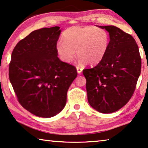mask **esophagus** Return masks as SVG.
Returning a JSON list of instances; mask_svg holds the SVG:
<instances>
[{"mask_svg": "<svg viewBox=\"0 0 148 148\" xmlns=\"http://www.w3.org/2000/svg\"><path fill=\"white\" fill-rule=\"evenodd\" d=\"M76 69H77V72H78V73H79V74H80L82 72V68H80V67H79V66H76Z\"/></svg>", "mask_w": 148, "mask_h": 148, "instance_id": "esophagus-1", "label": "esophagus"}]
</instances>
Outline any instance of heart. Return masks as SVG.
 I'll return each mask as SVG.
<instances>
[{
    "label": "heart",
    "mask_w": 148,
    "mask_h": 148,
    "mask_svg": "<svg viewBox=\"0 0 148 148\" xmlns=\"http://www.w3.org/2000/svg\"><path fill=\"white\" fill-rule=\"evenodd\" d=\"M62 39L56 49L62 61L70 63L77 50L81 62L95 65L104 57L108 48L110 37L106 30L95 26H74L63 32Z\"/></svg>",
    "instance_id": "obj_1"
}]
</instances>
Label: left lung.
<instances>
[{"label":"left lung","instance_id":"8db88e82","mask_svg":"<svg viewBox=\"0 0 148 148\" xmlns=\"http://www.w3.org/2000/svg\"><path fill=\"white\" fill-rule=\"evenodd\" d=\"M110 34L108 48L93 68L83 70L90 105L97 111H118L130 100L141 73L138 46L132 35L114 26H100Z\"/></svg>","mask_w":148,"mask_h":148}]
</instances>
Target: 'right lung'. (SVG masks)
Masks as SVG:
<instances>
[{"instance_id":"right-lung-1","label":"right lung","mask_w":148,"mask_h":148,"mask_svg":"<svg viewBox=\"0 0 148 148\" xmlns=\"http://www.w3.org/2000/svg\"><path fill=\"white\" fill-rule=\"evenodd\" d=\"M60 32L59 26L34 30L18 42L11 55L8 75L18 101L42 118L63 110L68 88L78 75L76 67L57 56Z\"/></svg>"}]
</instances>
